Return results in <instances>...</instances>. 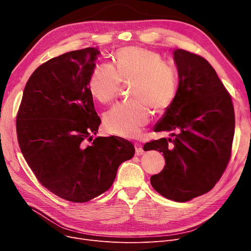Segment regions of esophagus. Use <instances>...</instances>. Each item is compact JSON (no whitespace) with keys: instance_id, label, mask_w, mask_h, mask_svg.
<instances>
[{"instance_id":"obj_1","label":"esophagus","mask_w":251,"mask_h":251,"mask_svg":"<svg viewBox=\"0 0 251 251\" xmlns=\"http://www.w3.org/2000/svg\"><path fill=\"white\" fill-rule=\"evenodd\" d=\"M134 148H135V154L136 155H140L144 152L143 149H142V146L139 143V142H135L134 143Z\"/></svg>"}]
</instances>
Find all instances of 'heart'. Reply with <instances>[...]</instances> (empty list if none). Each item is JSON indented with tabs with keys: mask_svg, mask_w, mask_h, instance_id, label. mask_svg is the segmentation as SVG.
Segmentation results:
<instances>
[{
	"mask_svg": "<svg viewBox=\"0 0 251 251\" xmlns=\"http://www.w3.org/2000/svg\"><path fill=\"white\" fill-rule=\"evenodd\" d=\"M129 81L132 100L114 105L105 113L103 123L110 133L132 138L150 122L151 108L161 112L173 102L178 91V76L157 52L127 47L117 51L114 66L107 63L95 66L88 88L100 102L109 103L117 97L121 82Z\"/></svg>",
	"mask_w": 251,
	"mask_h": 251,
	"instance_id": "b5f03b06",
	"label": "heart"
}]
</instances>
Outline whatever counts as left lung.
Returning a JSON list of instances; mask_svg holds the SVG:
<instances>
[{"label": "left lung", "mask_w": 251, "mask_h": 251, "mask_svg": "<svg viewBox=\"0 0 251 251\" xmlns=\"http://www.w3.org/2000/svg\"><path fill=\"white\" fill-rule=\"evenodd\" d=\"M173 58L179 84L154 132L177 131L144 144L163 152L166 165L151 177L155 191L168 200L188 201L212 189L230 156L235 130L231 97L205 59L178 49Z\"/></svg>", "instance_id": "1"}]
</instances>
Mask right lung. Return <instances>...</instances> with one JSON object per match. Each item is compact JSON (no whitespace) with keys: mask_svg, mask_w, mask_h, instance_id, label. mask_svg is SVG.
Wrapping results in <instances>:
<instances>
[{"mask_svg":"<svg viewBox=\"0 0 251 251\" xmlns=\"http://www.w3.org/2000/svg\"><path fill=\"white\" fill-rule=\"evenodd\" d=\"M98 48L72 50L39 66L25 85L17 114L18 143L37 180L72 202H86L107 191L119 166L132 159L130 141L97 137L98 116L88 79Z\"/></svg>","mask_w":251,"mask_h":251,"instance_id":"1","label":"right lung"}]
</instances>
